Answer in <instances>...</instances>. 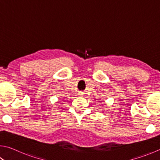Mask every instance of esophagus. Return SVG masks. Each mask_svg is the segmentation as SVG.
Wrapping results in <instances>:
<instances>
[{
  "instance_id": "34e87169",
  "label": "esophagus",
  "mask_w": 160,
  "mask_h": 160,
  "mask_svg": "<svg viewBox=\"0 0 160 160\" xmlns=\"http://www.w3.org/2000/svg\"><path fill=\"white\" fill-rule=\"evenodd\" d=\"M84 94H85V93H84L83 92H82V91H79L78 92V96H80V97H84Z\"/></svg>"
}]
</instances>
